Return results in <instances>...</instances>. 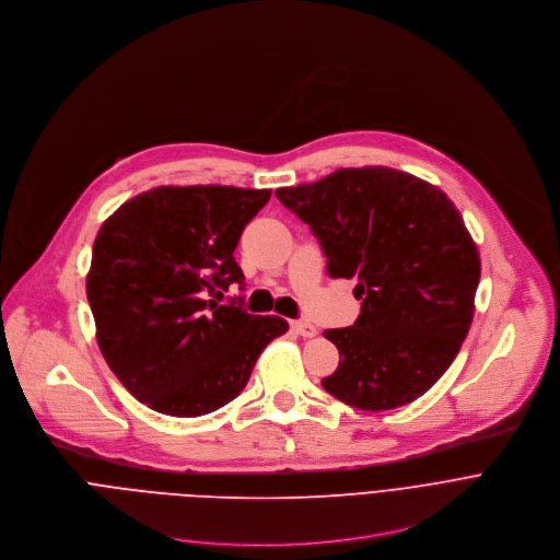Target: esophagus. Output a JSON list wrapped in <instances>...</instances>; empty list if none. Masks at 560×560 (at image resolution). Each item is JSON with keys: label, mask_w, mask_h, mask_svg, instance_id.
<instances>
[{"label": "esophagus", "mask_w": 560, "mask_h": 560, "mask_svg": "<svg viewBox=\"0 0 560 560\" xmlns=\"http://www.w3.org/2000/svg\"><path fill=\"white\" fill-rule=\"evenodd\" d=\"M291 328H293L298 335H302V338H315V332H317L313 324L302 322V319H293V322H291Z\"/></svg>", "instance_id": "esophagus-1"}]
</instances>
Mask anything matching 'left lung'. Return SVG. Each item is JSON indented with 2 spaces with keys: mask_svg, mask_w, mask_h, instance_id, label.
Segmentation results:
<instances>
[{
  "mask_svg": "<svg viewBox=\"0 0 560 560\" xmlns=\"http://www.w3.org/2000/svg\"><path fill=\"white\" fill-rule=\"evenodd\" d=\"M276 196L311 228L328 276L358 280L355 324L324 330L340 351L324 390L373 412L421 397L466 340L481 276L453 200L390 167H345Z\"/></svg>",
  "mask_w": 560,
  "mask_h": 560,
  "instance_id": "left-lung-1",
  "label": "left lung"
}]
</instances>
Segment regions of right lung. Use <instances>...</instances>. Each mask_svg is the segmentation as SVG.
Here are the masks:
<instances>
[{
  "label": "right lung",
  "instance_id": "add662e5",
  "mask_svg": "<svg viewBox=\"0 0 560 560\" xmlns=\"http://www.w3.org/2000/svg\"><path fill=\"white\" fill-rule=\"evenodd\" d=\"M269 189L154 187L96 234L85 282L98 349L152 410L200 417L236 399L262 349L287 332L278 315L218 304L245 276L234 252Z\"/></svg>",
  "mask_w": 560,
  "mask_h": 560
}]
</instances>
